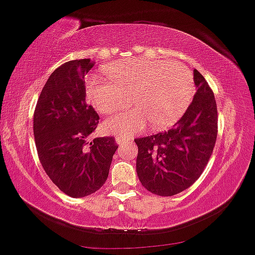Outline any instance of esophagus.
I'll use <instances>...</instances> for the list:
<instances>
[{
	"label": "esophagus",
	"mask_w": 255,
	"mask_h": 255,
	"mask_svg": "<svg viewBox=\"0 0 255 255\" xmlns=\"http://www.w3.org/2000/svg\"><path fill=\"white\" fill-rule=\"evenodd\" d=\"M116 141H117V143L119 144V146H122V144L124 143V142H128V141H130V138H128V137H123L122 135H117V137H116Z\"/></svg>",
	"instance_id": "34e87169"
}]
</instances>
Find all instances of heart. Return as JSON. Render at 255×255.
<instances>
[{"label":"heart","instance_id":"1","mask_svg":"<svg viewBox=\"0 0 255 255\" xmlns=\"http://www.w3.org/2000/svg\"><path fill=\"white\" fill-rule=\"evenodd\" d=\"M112 80L94 74L87 79L86 94L102 114H112L127 106L133 107L106 120L108 132L130 136L143 130L147 123L164 128L176 122L193 96L191 70L182 63L148 58H125L105 68Z\"/></svg>","mask_w":255,"mask_h":255}]
</instances>
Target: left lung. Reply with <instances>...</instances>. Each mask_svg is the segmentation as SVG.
<instances>
[{"label": "left lung", "mask_w": 255, "mask_h": 255, "mask_svg": "<svg viewBox=\"0 0 255 255\" xmlns=\"http://www.w3.org/2000/svg\"><path fill=\"white\" fill-rule=\"evenodd\" d=\"M197 92L181 119L165 132L136 138V171L142 186L158 196H174L201 176L218 136V109L205 79L193 70Z\"/></svg>", "instance_id": "left-lung-1"}]
</instances>
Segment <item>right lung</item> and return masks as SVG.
<instances>
[{
  "mask_svg": "<svg viewBox=\"0 0 255 255\" xmlns=\"http://www.w3.org/2000/svg\"><path fill=\"white\" fill-rule=\"evenodd\" d=\"M91 59L70 61L57 68L41 91L34 113V137L43 170L68 196L81 198L105 185L113 155L114 137H87L98 114L86 103L84 78Z\"/></svg>",
  "mask_w": 255,
  "mask_h": 255,
  "instance_id": "right-lung-1",
  "label": "right lung"
}]
</instances>
